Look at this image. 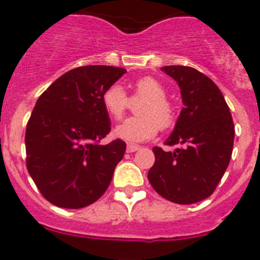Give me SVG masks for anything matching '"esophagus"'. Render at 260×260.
Masks as SVG:
<instances>
[{
	"instance_id": "esophagus-1",
	"label": "esophagus",
	"mask_w": 260,
	"mask_h": 260,
	"mask_svg": "<svg viewBox=\"0 0 260 260\" xmlns=\"http://www.w3.org/2000/svg\"><path fill=\"white\" fill-rule=\"evenodd\" d=\"M138 150H141V147L137 146V144H133V143L127 144V152H135V151Z\"/></svg>"
}]
</instances>
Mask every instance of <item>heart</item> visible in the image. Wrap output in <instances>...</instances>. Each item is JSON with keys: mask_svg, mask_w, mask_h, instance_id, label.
I'll return each mask as SVG.
<instances>
[{"mask_svg": "<svg viewBox=\"0 0 260 260\" xmlns=\"http://www.w3.org/2000/svg\"><path fill=\"white\" fill-rule=\"evenodd\" d=\"M135 96L144 100L138 107L139 116L125 119L114 128V135L122 141L138 143L152 139L158 132L168 130L176 123L177 113L167 96V89L160 80L153 77H143L135 80ZM105 112L113 119H121L128 107V98L119 84H112L102 96Z\"/></svg>", "mask_w": 260, "mask_h": 260, "instance_id": "obj_1", "label": "heart"}]
</instances>
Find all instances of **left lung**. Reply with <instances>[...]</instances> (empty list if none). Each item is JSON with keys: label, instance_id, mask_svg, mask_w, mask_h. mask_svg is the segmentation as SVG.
I'll return each mask as SVG.
<instances>
[{"label": "left lung", "instance_id": "left-lung-1", "mask_svg": "<svg viewBox=\"0 0 260 260\" xmlns=\"http://www.w3.org/2000/svg\"><path fill=\"white\" fill-rule=\"evenodd\" d=\"M161 71L178 83L185 107L165 142L177 148L167 152L153 147L148 181L162 198L192 204L212 195L228 168L233 119L221 91L207 75L189 66H164Z\"/></svg>", "mask_w": 260, "mask_h": 260}]
</instances>
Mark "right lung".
<instances>
[{"label":"right lung","mask_w":260,"mask_h":260,"mask_svg":"<svg viewBox=\"0 0 260 260\" xmlns=\"http://www.w3.org/2000/svg\"><path fill=\"white\" fill-rule=\"evenodd\" d=\"M126 73L114 66H80L53 82L36 102L26 128L27 169L48 202L83 208L108 189L122 160L121 139L100 144L110 132L102 96Z\"/></svg>","instance_id":"right-lung-1"}]
</instances>
